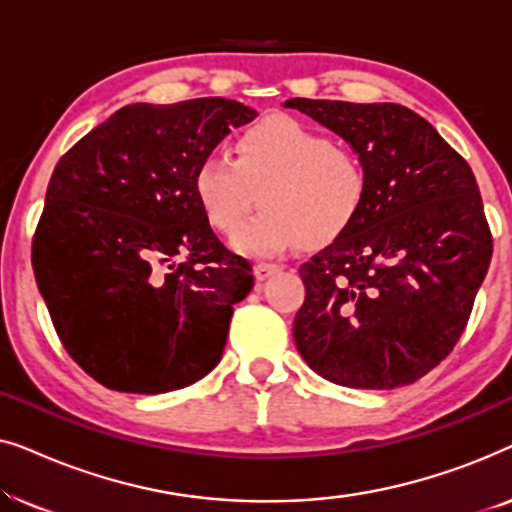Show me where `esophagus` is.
I'll return each mask as SVG.
<instances>
[{
  "mask_svg": "<svg viewBox=\"0 0 512 512\" xmlns=\"http://www.w3.org/2000/svg\"><path fill=\"white\" fill-rule=\"evenodd\" d=\"M277 272H282V265L277 263H256L254 265V275L258 282H263V279H270L272 275H277Z\"/></svg>",
  "mask_w": 512,
  "mask_h": 512,
  "instance_id": "obj_1",
  "label": "esophagus"
}]
</instances>
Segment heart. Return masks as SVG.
Returning <instances> with one entry per match:
<instances>
[{
    "instance_id": "1",
    "label": "heart",
    "mask_w": 512,
    "mask_h": 512,
    "mask_svg": "<svg viewBox=\"0 0 512 512\" xmlns=\"http://www.w3.org/2000/svg\"><path fill=\"white\" fill-rule=\"evenodd\" d=\"M202 212L233 233L258 198L263 209L233 235L244 254H270L300 242L321 244L342 233L368 195L363 160L291 116H265L233 142V160L209 156L195 170Z\"/></svg>"
}]
</instances>
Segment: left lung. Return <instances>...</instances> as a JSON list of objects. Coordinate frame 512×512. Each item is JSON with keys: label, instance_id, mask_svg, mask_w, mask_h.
<instances>
[{"label": "left lung", "instance_id": "obj_1", "mask_svg": "<svg viewBox=\"0 0 512 512\" xmlns=\"http://www.w3.org/2000/svg\"><path fill=\"white\" fill-rule=\"evenodd\" d=\"M368 172L361 212L300 265V356L349 389H396L436 368L464 333L492 261L471 167L429 121L394 102L293 97Z\"/></svg>", "mask_w": 512, "mask_h": 512}]
</instances>
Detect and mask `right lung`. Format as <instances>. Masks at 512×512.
Masks as SVG:
<instances>
[{
	"instance_id": "1",
	"label": "right lung",
	"mask_w": 512,
	"mask_h": 512,
	"mask_svg": "<svg viewBox=\"0 0 512 512\" xmlns=\"http://www.w3.org/2000/svg\"><path fill=\"white\" fill-rule=\"evenodd\" d=\"M256 116L226 97L128 104L55 165L34 277L62 345L104 387L165 394L221 361L254 277L214 235L193 177Z\"/></svg>"
}]
</instances>
